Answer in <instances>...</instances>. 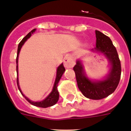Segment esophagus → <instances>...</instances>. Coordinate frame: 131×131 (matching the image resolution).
Returning <instances> with one entry per match:
<instances>
[{
  "label": "esophagus",
  "mask_w": 131,
  "mask_h": 131,
  "mask_svg": "<svg viewBox=\"0 0 131 131\" xmlns=\"http://www.w3.org/2000/svg\"><path fill=\"white\" fill-rule=\"evenodd\" d=\"M74 62L73 59L70 57H66L64 59V65L66 68L67 69H70V68H72L73 66L74 65Z\"/></svg>",
  "instance_id": "esophagus-1"
}]
</instances>
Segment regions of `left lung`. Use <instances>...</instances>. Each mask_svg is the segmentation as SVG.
<instances>
[{"instance_id": "left-lung-1", "label": "left lung", "mask_w": 131, "mask_h": 131, "mask_svg": "<svg viewBox=\"0 0 131 131\" xmlns=\"http://www.w3.org/2000/svg\"><path fill=\"white\" fill-rule=\"evenodd\" d=\"M96 47L93 50L103 53L111 63L109 73L104 80L91 81L86 76L80 60L77 61L73 70L79 90L85 97L99 100L108 96L115 91L119 83L121 74V65L116 48L109 37L99 30H95Z\"/></svg>"}]
</instances>
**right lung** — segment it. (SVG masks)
<instances>
[{
	"label": "right lung",
	"mask_w": 131,
	"mask_h": 131,
	"mask_svg": "<svg viewBox=\"0 0 131 131\" xmlns=\"http://www.w3.org/2000/svg\"><path fill=\"white\" fill-rule=\"evenodd\" d=\"M36 30V28L32 30L31 31L26 35V37H25L23 38V40L20 42V43L18 44V50H17V56H16V72H17V78H16V82H17V85H18V88L19 89L20 92L22 94L24 97L26 99V100L28 101V103H30L31 105H34V106H38V107H42V108H47V107H49V106H53L54 105H55L56 103H57V101H59V91L57 90V86H58V83H59V81H60V78L62 77V75L63 74L64 72L65 71V69L64 67L63 64H61L59 67L57 68V77H56L55 82H54V84L53 89H52L51 93L45 98V99L43 101H40V102H34V101H32L30 100H29L28 98L25 96L23 93H22L21 89L19 86V84H18V54H19L20 50L21 49V47H23V45H24L25 42L26 41V40L28 39V38H30V36L32 35V34H33V32H35V31Z\"/></svg>",
	"instance_id": "right-lung-1"
}]
</instances>
